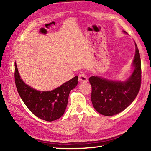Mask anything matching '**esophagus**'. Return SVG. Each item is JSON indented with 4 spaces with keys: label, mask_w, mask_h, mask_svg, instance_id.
Masks as SVG:
<instances>
[{
    "label": "esophagus",
    "mask_w": 151,
    "mask_h": 151,
    "mask_svg": "<svg viewBox=\"0 0 151 151\" xmlns=\"http://www.w3.org/2000/svg\"><path fill=\"white\" fill-rule=\"evenodd\" d=\"M88 81V79L84 74H81L78 76V81L80 82H87Z\"/></svg>",
    "instance_id": "1"
}]
</instances>
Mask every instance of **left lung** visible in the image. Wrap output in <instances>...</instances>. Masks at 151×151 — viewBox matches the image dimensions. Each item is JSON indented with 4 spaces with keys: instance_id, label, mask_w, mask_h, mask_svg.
Here are the masks:
<instances>
[{
    "instance_id": "obj_1",
    "label": "left lung",
    "mask_w": 151,
    "mask_h": 151,
    "mask_svg": "<svg viewBox=\"0 0 151 151\" xmlns=\"http://www.w3.org/2000/svg\"><path fill=\"white\" fill-rule=\"evenodd\" d=\"M124 34H127L123 31ZM135 43V42H134ZM136 50L132 66L133 70L124 81L111 80L100 76H91V102L95 110L105 116H113L124 110L136 99L139 91L142 65L139 52Z\"/></svg>"
}]
</instances>
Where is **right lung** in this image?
<instances>
[{"label": "right lung", "mask_w": 151, "mask_h": 151, "mask_svg": "<svg viewBox=\"0 0 151 151\" xmlns=\"http://www.w3.org/2000/svg\"><path fill=\"white\" fill-rule=\"evenodd\" d=\"M15 81L19 96L32 113L41 119L52 121L63 115L70 92L78 84V76L53 90L39 91L22 81L15 62Z\"/></svg>", "instance_id": "add662e5"}]
</instances>
